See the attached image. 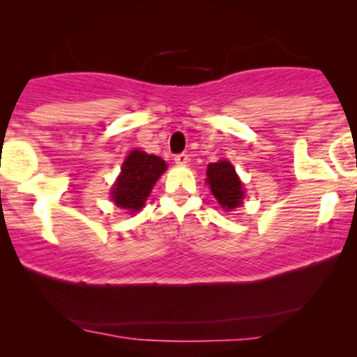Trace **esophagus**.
<instances>
[{
    "label": "esophagus",
    "mask_w": 357,
    "mask_h": 357,
    "mask_svg": "<svg viewBox=\"0 0 357 357\" xmlns=\"http://www.w3.org/2000/svg\"><path fill=\"white\" fill-rule=\"evenodd\" d=\"M175 164L180 165V167H185V165L188 164V154L187 153H182V154H177L175 155Z\"/></svg>",
    "instance_id": "34e87169"
}]
</instances>
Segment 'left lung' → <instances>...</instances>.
Here are the masks:
<instances>
[{"instance_id": "8db88e82", "label": "left lung", "mask_w": 357, "mask_h": 357, "mask_svg": "<svg viewBox=\"0 0 357 357\" xmlns=\"http://www.w3.org/2000/svg\"><path fill=\"white\" fill-rule=\"evenodd\" d=\"M206 183L211 188L214 198L218 199V203L226 211H231V209L238 208L242 204V182L229 160L221 159L218 162H211L208 165Z\"/></svg>"}]
</instances>
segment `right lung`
Wrapping results in <instances>:
<instances>
[{"mask_svg":"<svg viewBox=\"0 0 357 357\" xmlns=\"http://www.w3.org/2000/svg\"><path fill=\"white\" fill-rule=\"evenodd\" d=\"M165 169L167 164L158 155L146 154L138 149L131 151L112 187L110 195L114 203L121 209H128L131 214L139 211Z\"/></svg>","mask_w":357,"mask_h":357,"instance_id":"right-lung-1","label":"right lung"}]
</instances>
